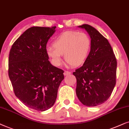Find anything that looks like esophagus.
<instances>
[{
    "label": "esophagus",
    "instance_id": "34e87169",
    "mask_svg": "<svg viewBox=\"0 0 129 129\" xmlns=\"http://www.w3.org/2000/svg\"><path fill=\"white\" fill-rule=\"evenodd\" d=\"M71 74V72L70 71H65L64 73H63V75H70Z\"/></svg>",
    "mask_w": 129,
    "mask_h": 129
}]
</instances>
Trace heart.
Here are the masks:
<instances>
[{"label":"heart","mask_w":129,"mask_h":129,"mask_svg":"<svg viewBox=\"0 0 129 129\" xmlns=\"http://www.w3.org/2000/svg\"><path fill=\"white\" fill-rule=\"evenodd\" d=\"M52 46L47 48L48 56L53 63L59 66L62 55L72 66L77 67L84 62L90 52L91 40L86 34L76 31L65 32L54 39Z\"/></svg>","instance_id":"heart-1"}]
</instances>
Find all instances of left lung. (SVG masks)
I'll return each instance as SVG.
<instances>
[{"mask_svg":"<svg viewBox=\"0 0 129 129\" xmlns=\"http://www.w3.org/2000/svg\"><path fill=\"white\" fill-rule=\"evenodd\" d=\"M91 38V49L83 66L75 70L76 94L81 103L88 107L104 103L116 85L117 60L106 38L91 26H78Z\"/></svg>","mask_w":129,"mask_h":129,"instance_id":"1","label":"left lung"}]
</instances>
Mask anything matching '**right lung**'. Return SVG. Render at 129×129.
I'll list each match as a JSON object with an SVG mask.
<instances>
[{
  "mask_svg": "<svg viewBox=\"0 0 129 129\" xmlns=\"http://www.w3.org/2000/svg\"><path fill=\"white\" fill-rule=\"evenodd\" d=\"M34 26L13 43L9 56V77L15 95L27 107L44 111L54 105L64 78L63 71L50 63L47 44L55 32Z\"/></svg>",
  "mask_w": 129,
  "mask_h": 129,
  "instance_id": "add662e5",
  "label": "right lung"
}]
</instances>
